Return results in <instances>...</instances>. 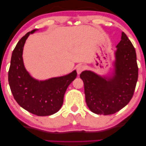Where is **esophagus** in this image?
Listing matches in <instances>:
<instances>
[{"mask_svg":"<svg viewBox=\"0 0 146 146\" xmlns=\"http://www.w3.org/2000/svg\"><path fill=\"white\" fill-rule=\"evenodd\" d=\"M85 66L83 64H80V65H78L77 66V68H76V70H77V73L78 74H80L82 73V72H83V70H85Z\"/></svg>","mask_w":146,"mask_h":146,"instance_id":"1","label":"esophagus"}]
</instances>
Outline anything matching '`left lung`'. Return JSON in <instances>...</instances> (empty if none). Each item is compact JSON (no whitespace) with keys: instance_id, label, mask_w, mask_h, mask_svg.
Listing matches in <instances>:
<instances>
[{"instance_id":"1","label":"left lung","mask_w":146,"mask_h":146,"mask_svg":"<svg viewBox=\"0 0 146 146\" xmlns=\"http://www.w3.org/2000/svg\"><path fill=\"white\" fill-rule=\"evenodd\" d=\"M116 47L111 75L102 76L85 70L80 76L84 83L86 103L95 114L116 113L127 106L135 91L138 76L135 48L124 32Z\"/></svg>"}]
</instances>
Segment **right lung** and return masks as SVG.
I'll return each instance as SVG.
<instances>
[{"label": "right lung", "mask_w": 146, "mask_h": 146, "mask_svg": "<svg viewBox=\"0 0 146 146\" xmlns=\"http://www.w3.org/2000/svg\"><path fill=\"white\" fill-rule=\"evenodd\" d=\"M28 32L19 40L12 52L8 72V82L14 98L23 109L39 116L54 114L61 109L68 85L77 76L76 70L60 77L39 81L33 78L25 68L23 53Z\"/></svg>", "instance_id": "right-lung-1"}]
</instances>
